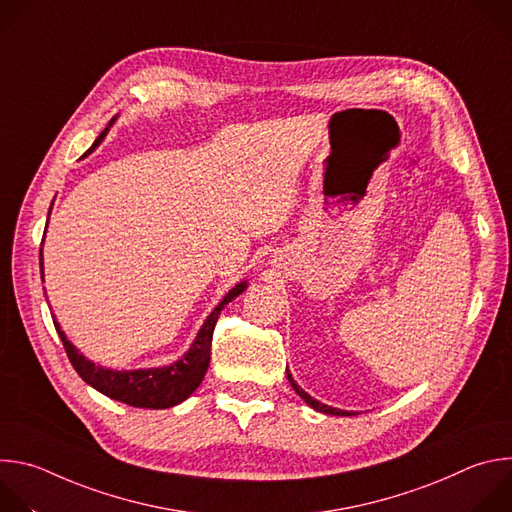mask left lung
I'll list each match as a JSON object with an SVG mask.
<instances>
[{"mask_svg":"<svg viewBox=\"0 0 512 512\" xmlns=\"http://www.w3.org/2000/svg\"><path fill=\"white\" fill-rule=\"evenodd\" d=\"M287 373V381L291 383V387H294V391L312 407V409H316V411H320V413H326V415H342V417H346V415H354L352 411H344V409H336V407H330V405H324V403H320V401H316L314 397H310L296 381H294V377L289 375V371H285Z\"/></svg>","mask_w":512,"mask_h":512,"instance_id":"8db88e82","label":"left lung"}]
</instances>
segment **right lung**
Returning <instances> with one entry per match:
<instances>
[{
	"mask_svg": "<svg viewBox=\"0 0 512 512\" xmlns=\"http://www.w3.org/2000/svg\"><path fill=\"white\" fill-rule=\"evenodd\" d=\"M113 121H115V117L111 119V123ZM107 131H109V127L95 139L93 148L87 154H91L97 148ZM40 275H44L42 249H40ZM245 289H247V281H241L229 291V294L223 298V302L218 304L210 312V316L204 320V324H202L196 340L192 342L190 350L180 360L170 364V367L139 369V371L103 369L101 364H95V362L87 360L75 346L70 344V340L64 336V332L60 330V324L54 318H52V322H54V328H56V332L62 340V346L66 350V356H68L70 364L75 367V371L79 373V377L87 385H91L93 389H97L99 393H103V395H107L115 401L127 403L131 407L168 409V407H174V405L182 403L184 399H188L198 389V385L202 383V379L208 371V362H210V344H212L214 324H216L218 316H221L223 308L229 302H233L237 296H241Z\"/></svg>",
	"mask_w": 512,
	"mask_h": 512,
	"instance_id": "obj_1",
	"label": "right lung"
}]
</instances>
